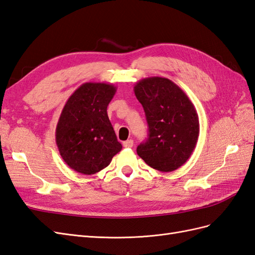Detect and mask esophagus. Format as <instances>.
<instances>
[{
	"label": "esophagus",
	"instance_id": "34e87169",
	"mask_svg": "<svg viewBox=\"0 0 255 255\" xmlns=\"http://www.w3.org/2000/svg\"><path fill=\"white\" fill-rule=\"evenodd\" d=\"M133 144H134V141L132 139H128L126 141H123V146H125V148H132Z\"/></svg>",
	"mask_w": 255,
	"mask_h": 255
}]
</instances>
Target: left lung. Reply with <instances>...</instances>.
I'll return each instance as SVG.
<instances>
[{"label": "left lung", "mask_w": 255, "mask_h": 255, "mask_svg": "<svg viewBox=\"0 0 255 255\" xmlns=\"http://www.w3.org/2000/svg\"><path fill=\"white\" fill-rule=\"evenodd\" d=\"M134 92L149 126V137L137 146V154L158 171L176 170L188 160L198 141L194 104L176 84L159 76L139 81Z\"/></svg>", "instance_id": "8db88e82"}]
</instances>
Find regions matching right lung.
<instances>
[{
    "label": "right lung",
    "mask_w": 255,
    "mask_h": 255,
    "mask_svg": "<svg viewBox=\"0 0 255 255\" xmlns=\"http://www.w3.org/2000/svg\"><path fill=\"white\" fill-rule=\"evenodd\" d=\"M116 88L106 83H85L68 99L56 127L60 156L74 171L90 175L110 165L121 151L107 106Z\"/></svg>",
    "instance_id": "1"
}]
</instances>
